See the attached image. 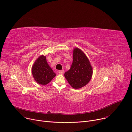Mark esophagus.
<instances>
[{"label":"esophagus","instance_id":"obj_1","mask_svg":"<svg viewBox=\"0 0 132 132\" xmlns=\"http://www.w3.org/2000/svg\"><path fill=\"white\" fill-rule=\"evenodd\" d=\"M59 73L60 74H63L64 73V71L63 70H59Z\"/></svg>","mask_w":132,"mask_h":132}]
</instances>
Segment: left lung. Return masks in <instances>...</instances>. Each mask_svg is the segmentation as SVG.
<instances>
[{"instance_id": "1", "label": "left lung", "mask_w": 132, "mask_h": 132, "mask_svg": "<svg viewBox=\"0 0 132 132\" xmlns=\"http://www.w3.org/2000/svg\"><path fill=\"white\" fill-rule=\"evenodd\" d=\"M92 73V67L87 56L80 48H74L72 63L64 74L69 85L75 89L81 88L89 83Z\"/></svg>"}]
</instances>
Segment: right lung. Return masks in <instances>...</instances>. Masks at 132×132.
<instances>
[{
    "label": "right lung",
    "mask_w": 132,
    "mask_h": 132,
    "mask_svg": "<svg viewBox=\"0 0 132 132\" xmlns=\"http://www.w3.org/2000/svg\"><path fill=\"white\" fill-rule=\"evenodd\" d=\"M32 73L36 82L43 86L46 85L56 76V73L48 64L46 56H40L32 67Z\"/></svg>",
    "instance_id": "obj_1"
}]
</instances>
